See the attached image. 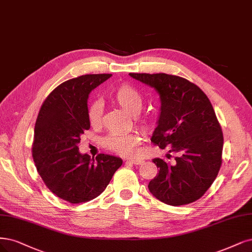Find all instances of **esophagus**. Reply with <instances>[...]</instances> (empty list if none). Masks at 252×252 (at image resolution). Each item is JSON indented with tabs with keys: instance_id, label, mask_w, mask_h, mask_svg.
I'll list each match as a JSON object with an SVG mask.
<instances>
[{
	"instance_id": "1",
	"label": "esophagus",
	"mask_w": 252,
	"mask_h": 252,
	"mask_svg": "<svg viewBox=\"0 0 252 252\" xmlns=\"http://www.w3.org/2000/svg\"><path fill=\"white\" fill-rule=\"evenodd\" d=\"M127 162H130L132 164H142L144 162L143 159H134V158H130V159H127Z\"/></svg>"
}]
</instances>
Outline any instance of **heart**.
I'll return each instance as SVG.
<instances>
[{
	"label": "heart",
	"mask_w": 252,
	"mask_h": 252,
	"mask_svg": "<svg viewBox=\"0 0 252 252\" xmlns=\"http://www.w3.org/2000/svg\"><path fill=\"white\" fill-rule=\"evenodd\" d=\"M111 100L117 105L127 111L129 115L137 116L140 114L144 101L142 94L138 93L132 86L128 84H121L111 93ZM103 105L101 101L94 100L90 103L88 107V120L92 126L98 127L102 123ZM137 125L144 131H149L151 123L149 119L143 118L137 121ZM141 143V136L137 132H130L124 134L110 133L103 138L102 145L107 150L117 153L121 156H132L136 154L138 145Z\"/></svg>",
	"instance_id": "1"
}]
</instances>
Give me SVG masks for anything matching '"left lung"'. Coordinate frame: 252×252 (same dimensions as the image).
Returning a JSON list of instances; mask_svg holds the SVG:
<instances>
[{
	"instance_id": "1",
	"label": "left lung",
	"mask_w": 252,
	"mask_h": 252,
	"mask_svg": "<svg viewBox=\"0 0 252 252\" xmlns=\"http://www.w3.org/2000/svg\"><path fill=\"white\" fill-rule=\"evenodd\" d=\"M129 75L159 94L160 114L151 142L178 154L174 164L153 159L159 171L149 182V190L173 206L198 200L210 189L222 164L223 133L211 101L196 84L179 76Z\"/></svg>"
}]
</instances>
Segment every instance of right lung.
I'll use <instances>...</instances> for the list:
<instances>
[{
	"label": "right lung",
	"instance_id": "obj_1",
	"mask_svg": "<svg viewBox=\"0 0 252 252\" xmlns=\"http://www.w3.org/2000/svg\"><path fill=\"white\" fill-rule=\"evenodd\" d=\"M111 74H90L64 81L43 101L34 128L32 156L38 174L52 193L71 203L98 197L123 160L99 154H81L80 136L88 120L90 93Z\"/></svg>",
	"mask_w": 252,
	"mask_h": 252
}]
</instances>
